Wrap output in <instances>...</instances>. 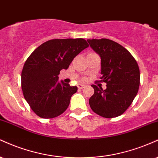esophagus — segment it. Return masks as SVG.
Returning <instances> with one entry per match:
<instances>
[{
  "label": "esophagus",
  "instance_id": "34e87169",
  "mask_svg": "<svg viewBox=\"0 0 158 158\" xmlns=\"http://www.w3.org/2000/svg\"><path fill=\"white\" fill-rule=\"evenodd\" d=\"M85 85H83V84H77V88L79 89H83V88H85Z\"/></svg>",
  "mask_w": 158,
  "mask_h": 158
}]
</instances>
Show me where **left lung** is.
Listing matches in <instances>:
<instances>
[{
  "label": "left lung",
  "instance_id": "left-lung-1",
  "mask_svg": "<svg viewBox=\"0 0 158 158\" xmlns=\"http://www.w3.org/2000/svg\"><path fill=\"white\" fill-rule=\"evenodd\" d=\"M101 58V81L106 89L92 85L91 109L98 115L112 118L121 115L131 104L140 86V69L134 57L118 43L106 38L87 40Z\"/></svg>",
  "mask_w": 158,
  "mask_h": 158
}]
</instances>
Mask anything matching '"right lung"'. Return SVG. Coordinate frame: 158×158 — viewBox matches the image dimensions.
<instances>
[{"label": "right lung", "mask_w": 158, "mask_h": 158, "mask_svg": "<svg viewBox=\"0 0 158 158\" xmlns=\"http://www.w3.org/2000/svg\"><path fill=\"white\" fill-rule=\"evenodd\" d=\"M88 46L83 38L52 39L29 55L22 69L21 88L24 98L37 115L49 119L66 110L77 87L59 83L58 75Z\"/></svg>", "instance_id": "add662e5"}]
</instances>
